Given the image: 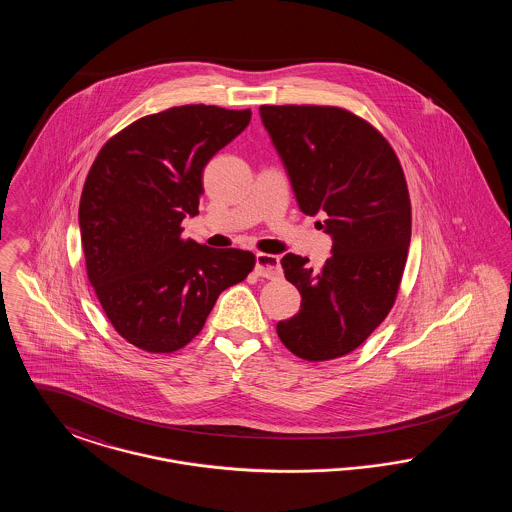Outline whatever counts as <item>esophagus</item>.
<instances>
[{
  "label": "esophagus",
  "instance_id": "esophagus-1",
  "mask_svg": "<svg viewBox=\"0 0 512 512\" xmlns=\"http://www.w3.org/2000/svg\"><path fill=\"white\" fill-rule=\"evenodd\" d=\"M255 272H257V276H263V278H278L282 274L280 257L270 255V253H257Z\"/></svg>",
  "mask_w": 512,
  "mask_h": 512
}]
</instances>
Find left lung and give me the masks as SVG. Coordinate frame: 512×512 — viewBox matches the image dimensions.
I'll list each match as a JSON object with an SVG mask.
<instances>
[{
    "label": "left lung",
    "mask_w": 512,
    "mask_h": 512,
    "mask_svg": "<svg viewBox=\"0 0 512 512\" xmlns=\"http://www.w3.org/2000/svg\"><path fill=\"white\" fill-rule=\"evenodd\" d=\"M299 209L320 217L332 257L313 270L288 253L282 268L301 293L297 315L276 324L305 361L338 359L388 317L411 244V199L388 140L361 117L322 105H261Z\"/></svg>",
    "instance_id": "8db88e82"
}]
</instances>
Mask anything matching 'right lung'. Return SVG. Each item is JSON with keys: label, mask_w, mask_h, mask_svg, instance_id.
I'll return each mask as SVG.
<instances>
[{"label": "right lung", "mask_w": 512, "mask_h": 512, "mask_svg": "<svg viewBox=\"0 0 512 512\" xmlns=\"http://www.w3.org/2000/svg\"><path fill=\"white\" fill-rule=\"evenodd\" d=\"M251 111L182 105L113 136L88 172L78 224L88 280L124 340L149 353L182 349L220 293L245 280L255 255L182 238L199 213L203 169Z\"/></svg>", "instance_id": "right-lung-1"}]
</instances>
